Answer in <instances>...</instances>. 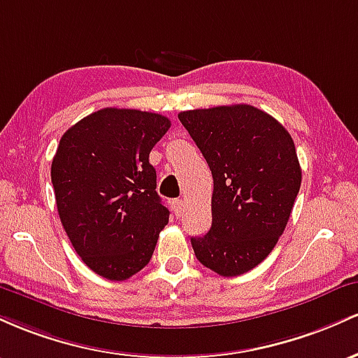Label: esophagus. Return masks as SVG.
<instances>
[{
	"label": "esophagus",
	"instance_id": "34e87169",
	"mask_svg": "<svg viewBox=\"0 0 358 358\" xmlns=\"http://www.w3.org/2000/svg\"><path fill=\"white\" fill-rule=\"evenodd\" d=\"M172 211H174V215L179 218V216L184 213V201L182 199L172 201Z\"/></svg>",
	"mask_w": 358,
	"mask_h": 358
}]
</instances>
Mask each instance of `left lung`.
Here are the masks:
<instances>
[{
	"instance_id": "left-lung-1",
	"label": "left lung",
	"mask_w": 358,
	"mask_h": 358,
	"mask_svg": "<svg viewBox=\"0 0 358 358\" xmlns=\"http://www.w3.org/2000/svg\"><path fill=\"white\" fill-rule=\"evenodd\" d=\"M213 174V223L192 236L196 259L223 277L245 274L275 247L301 187L289 131L250 104L180 111Z\"/></svg>"
}]
</instances>
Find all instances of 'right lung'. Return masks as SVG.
<instances>
[{
  "label": "right lung",
  "mask_w": 358,
  "mask_h": 358,
  "mask_svg": "<svg viewBox=\"0 0 358 358\" xmlns=\"http://www.w3.org/2000/svg\"><path fill=\"white\" fill-rule=\"evenodd\" d=\"M169 128L159 113L103 108L60 138L50 169L60 222L83 262L104 279L142 271L169 223L148 162Z\"/></svg>",
  "instance_id": "add662e5"
}]
</instances>
